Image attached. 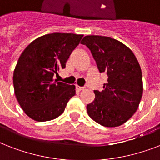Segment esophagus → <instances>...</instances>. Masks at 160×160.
<instances>
[{
	"mask_svg": "<svg viewBox=\"0 0 160 160\" xmlns=\"http://www.w3.org/2000/svg\"><path fill=\"white\" fill-rule=\"evenodd\" d=\"M85 89L84 87H80V86H79V85H76V90H79V91H81V90H83Z\"/></svg>",
	"mask_w": 160,
	"mask_h": 160,
	"instance_id": "esophagus-1",
	"label": "esophagus"
}]
</instances>
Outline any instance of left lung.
Here are the masks:
<instances>
[{"label": "left lung", "instance_id": "obj_1", "mask_svg": "<svg viewBox=\"0 0 160 160\" xmlns=\"http://www.w3.org/2000/svg\"><path fill=\"white\" fill-rule=\"evenodd\" d=\"M91 51L99 71L108 76L101 91L94 90L89 116L105 127H117L133 116L143 95L141 68L130 49L115 39L86 36L80 42Z\"/></svg>", "mask_w": 160, "mask_h": 160}]
</instances>
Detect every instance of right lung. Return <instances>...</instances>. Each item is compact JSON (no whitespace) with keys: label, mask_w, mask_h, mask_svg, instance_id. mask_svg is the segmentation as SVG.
<instances>
[{"label":"right lung","mask_w":160,"mask_h":160,"mask_svg":"<svg viewBox=\"0 0 160 160\" xmlns=\"http://www.w3.org/2000/svg\"><path fill=\"white\" fill-rule=\"evenodd\" d=\"M83 35L52 33L32 41L21 53L13 74L15 95L24 112L39 122L62 114L75 95V86L54 80L65 67Z\"/></svg>","instance_id":"1"}]
</instances>
